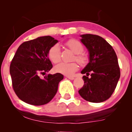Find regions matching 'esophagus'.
Returning a JSON list of instances; mask_svg holds the SVG:
<instances>
[{
  "instance_id": "esophagus-1",
  "label": "esophagus",
  "mask_w": 132,
  "mask_h": 132,
  "mask_svg": "<svg viewBox=\"0 0 132 132\" xmlns=\"http://www.w3.org/2000/svg\"><path fill=\"white\" fill-rule=\"evenodd\" d=\"M67 78L70 79V80H73V79H75L73 77H70V76H67Z\"/></svg>"
}]
</instances>
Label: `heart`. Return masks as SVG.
<instances>
[{"label": "heart", "mask_w": 132, "mask_h": 132, "mask_svg": "<svg viewBox=\"0 0 132 132\" xmlns=\"http://www.w3.org/2000/svg\"><path fill=\"white\" fill-rule=\"evenodd\" d=\"M65 45L74 53L73 60H76L81 66H85L89 62L90 57L88 53L84 52V46L76 39H70L65 43ZM48 56L52 62L56 64L61 61V51L57 44H54L48 51ZM78 64L76 62H61L55 67V71L66 76H72L78 70Z\"/></svg>", "instance_id": "obj_1"}]
</instances>
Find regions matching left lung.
<instances>
[{
  "label": "left lung",
  "instance_id": "8db88e82",
  "mask_svg": "<svg viewBox=\"0 0 132 132\" xmlns=\"http://www.w3.org/2000/svg\"><path fill=\"white\" fill-rule=\"evenodd\" d=\"M81 37L89 51L90 61L81 71L86 75L83 76L84 85L79 93L88 102H103L111 97L120 77L117 55L112 47L100 36L85 34Z\"/></svg>",
  "mask_w": 132,
  "mask_h": 132
}]
</instances>
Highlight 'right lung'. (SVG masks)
<instances>
[{
    "label": "right lung",
    "instance_id": "obj_1",
    "mask_svg": "<svg viewBox=\"0 0 132 132\" xmlns=\"http://www.w3.org/2000/svg\"><path fill=\"white\" fill-rule=\"evenodd\" d=\"M57 43L50 36L38 37L23 43L10 64L12 85L17 97L35 106L47 104L53 98L58 84L64 78L61 73L45 75L53 67L48 51Z\"/></svg>",
    "mask_w": 132,
    "mask_h": 132
}]
</instances>
